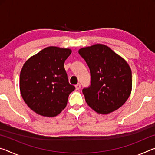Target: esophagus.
<instances>
[{
    "label": "esophagus",
    "instance_id": "obj_1",
    "mask_svg": "<svg viewBox=\"0 0 155 155\" xmlns=\"http://www.w3.org/2000/svg\"><path fill=\"white\" fill-rule=\"evenodd\" d=\"M75 87H76V90H80V88H81V84H80V83L77 84V85H75Z\"/></svg>",
    "mask_w": 155,
    "mask_h": 155
}]
</instances>
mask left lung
Instances as JSON below:
<instances>
[{"instance_id":"8db88e82","label":"left lung","mask_w":155,"mask_h":155,"mask_svg":"<svg viewBox=\"0 0 155 155\" xmlns=\"http://www.w3.org/2000/svg\"><path fill=\"white\" fill-rule=\"evenodd\" d=\"M90 70L91 85L83 90L85 101L98 114H107L122 107L132 90L128 63L104 44L78 50Z\"/></svg>"}]
</instances>
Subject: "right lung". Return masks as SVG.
Returning <instances> with one entry per match:
<instances>
[{"label": "right lung", "mask_w": 155, "mask_h": 155, "mask_svg": "<svg viewBox=\"0 0 155 155\" xmlns=\"http://www.w3.org/2000/svg\"><path fill=\"white\" fill-rule=\"evenodd\" d=\"M72 51L49 46L30 57L20 75L23 100L34 112L54 117L67 105L68 96L75 87L68 82L64 62Z\"/></svg>", "instance_id": "right-lung-1"}]
</instances>
